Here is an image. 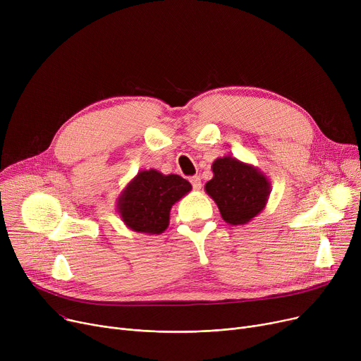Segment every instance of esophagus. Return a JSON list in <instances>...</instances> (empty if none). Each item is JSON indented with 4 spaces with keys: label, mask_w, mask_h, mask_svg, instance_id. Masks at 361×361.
<instances>
[{
    "label": "esophagus",
    "mask_w": 361,
    "mask_h": 361,
    "mask_svg": "<svg viewBox=\"0 0 361 361\" xmlns=\"http://www.w3.org/2000/svg\"><path fill=\"white\" fill-rule=\"evenodd\" d=\"M190 183H192L195 190H200V188H202V180H200V177H192V178H190Z\"/></svg>",
    "instance_id": "34e87169"
}]
</instances>
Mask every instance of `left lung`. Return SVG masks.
I'll return each mask as SVG.
<instances>
[{
  "instance_id": "8db88e82",
  "label": "left lung",
  "mask_w": 361,
  "mask_h": 361,
  "mask_svg": "<svg viewBox=\"0 0 361 361\" xmlns=\"http://www.w3.org/2000/svg\"><path fill=\"white\" fill-rule=\"evenodd\" d=\"M212 173L204 190L216 203L226 224L244 225L264 209L271 181L257 166L228 155L214 161Z\"/></svg>"
}]
</instances>
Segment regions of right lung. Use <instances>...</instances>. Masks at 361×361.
<instances>
[{"mask_svg":"<svg viewBox=\"0 0 361 361\" xmlns=\"http://www.w3.org/2000/svg\"><path fill=\"white\" fill-rule=\"evenodd\" d=\"M192 190V184L177 174L157 169L139 171L117 199V212L127 228L142 234H161L169 225V212Z\"/></svg>","mask_w":361,"mask_h":361,"instance_id":"1","label":"right lung"}]
</instances>
